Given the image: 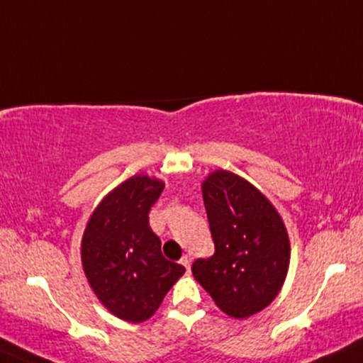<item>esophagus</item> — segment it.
Listing matches in <instances>:
<instances>
[{"label": "esophagus", "instance_id": "1", "mask_svg": "<svg viewBox=\"0 0 363 363\" xmlns=\"http://www.w3.org/2000/svg\"><path fill=\"white\" fill-rule=\"evenodd\" d=\"M180 262L183 264V266L186 267V271H190V264H191V259H190V256H183Z\"/></svg>", "mask_w": 363, "mask_h": 363}]
</instances>
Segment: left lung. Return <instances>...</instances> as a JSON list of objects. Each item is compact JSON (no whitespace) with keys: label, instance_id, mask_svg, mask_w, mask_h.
I'll return each mask as SVG.
<instances>
[{"label":"left lung","instance_id":"left-lung-1","mask_svg":"<svg viewBox=\"0 0 363 363\" xmlns=\"http://www.w3.org/2000/svg\"><path fill=\"white\" fill-rule=\"evenodd\" d=\"M216 252L196 259L194 277L232 318L269 306L289 269V237L283 218L261 190L239 174L216 169L202 183Z\"/></svg>","mask_w":363,"mask_h":363}]
</instances>
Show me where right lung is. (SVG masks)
Listing matches in <instances>:
<instances>
[{
  "label": "right lung",
  "instance_id": "add662e5",
  "mask_svg": "<svg viewBox=\"0 0 363 363\" xmlns=\"http://www.w3.org/2000/svg\"><path fill=\"white\" fill-rule=\"evenodd\" d=\"M164 183L134 174L111 190L94 208L80 242V259L94 294L107 311L129 323L155 315L185 272L161 254L150 227V210Z\"/></svg>",
  "mask_w": 363,
  "mask_h": 363
}]
</instances>
